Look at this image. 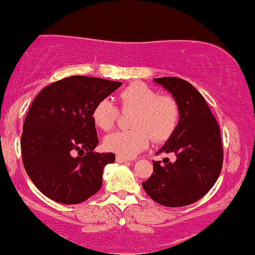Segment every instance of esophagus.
<instances>
[{
  "mask_svg": "<svg viewBox=\"0 0 255 255\" xmlns=\"http://www.w3.org/2000/svg\"><path fill=\"white\" fill-rule=\"evenodd\" d=\"M116 161H117V162H118V163H124V162H128V158H127V157H123V156H119V155H117Z\"/></svg>",
  "mask_w": 255,
  "mask_h": 255,
  "instance_id": "obj_1",
  "label": "esophagus"
}]
</instances>
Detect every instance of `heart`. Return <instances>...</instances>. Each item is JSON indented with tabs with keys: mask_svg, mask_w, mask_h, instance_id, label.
<instances>
[{
	"mask_svg": "<svg viewBox=\"0 0 255 255\" xmlns=\"http://www.w3.org/2000/svg\"><path fill=\"white\" fill-rule=\"evenodd\" d=\"M123 110L132 109L133 128L116 131L105 137L104 148L119 156L131 158L148 148L150 137L156 143L164 142L174 133L180 119V106L175 98L160 95L142 82H134L118 95ZM94 124L110 131L118 118V109L109 98L99 100L92 112Z\"/></svg>",
	"mask_w": 255,
	"mask_h": 255,
	"instance_id": "1",
	"label": "heart"
}]
</instances>
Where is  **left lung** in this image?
I'll return each instance as SVG.
<instances>
[{
	"label": "left lung",
	"mask_w": 255,
	"mask_h": 255,
	"mask_svg": "<svg viewBox=\"0 0 255 255\" xmlns=\"http://www.w3.org/2000/svg\"><path fill=\"white\" fill-rule=\"evenodd\" d=\"M166 88L180 106V119L174 133L158 152L175 154L152 161L154 172L142 182L144 191L158 204L178 208L204 197L220 176L223 164L221 131L205 99L187 81L179 77L154 79Z\"/></svg>",
	"instance_id": "8db88e82"
}]
</instances>
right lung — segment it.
<instances>
[{
    "mask_svg": "<svg viewBox=\"0 0 255 255\" xmlns=\"http://www.w3.org/2000/svg\"><path fill=\"white\" fill-rule=\"evenodd\" d=\"M122 82L88 76H70L46 86L29 107L21 154L25 169L41 193L62 204H79L103 185L113 152L93 151L98 145L92 112ZM76 151L82 155L75 157Z\"/></svg>",
    "mask_w": 255,
    "mask_h": 255,
    "instance_id": "1",
    "label": "right lung"
}]
</instances>
